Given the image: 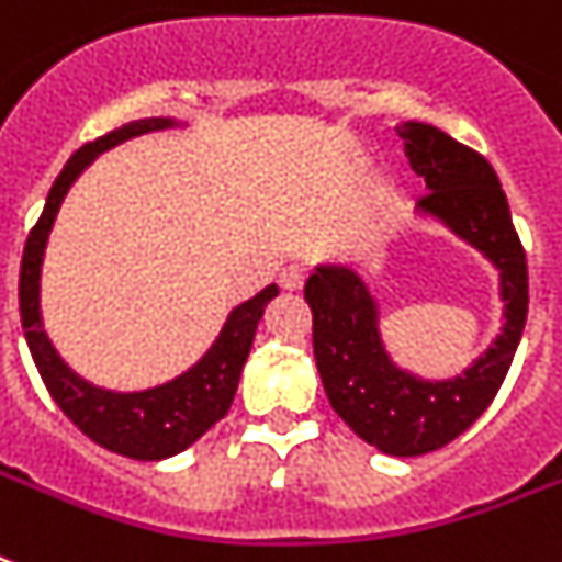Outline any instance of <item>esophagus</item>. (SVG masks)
I'll return each mask as SVG.
<instances>
[{"instance_id": "obj_1", "label": "esophagus", "mask_w": 562, "mask_h": 562, "mask_svg": "<svg viewBox=\"0 0 562 562\" xmlns=\"http://www.w3.org/2000/svg\"><path fill=\"white\" fill-rule=\"evenodd\" d=\"M306 268L303 265H285L280 271V285L285 291H300L303 289V282H306Z\"/></svg>"}]
</instances>
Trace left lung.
Instances as JSON below:
<instances>
[{
	"instance_id": "left-lung-1",
	"label": "left lung",
	"mask_w": 562,
	"mask_h": 562,
	"mask_svg": "<svg viewBox=\"0 0 562 562\" xmlns=\"http://www.w3.org/2000/svg\"><path fill=\"white\" fill-rule=\"evenodd\" d=\"M400 136L428 187L419 215L446 224L498 268L505 329L463 375L426 382L387 359L379 308L356 271L321 265L306 282V303L317 373L335 414L379 452L414 458L463 435L505 382L528 317V262L502 183L479 151L423 122H405Z\"/></svg>"
}]
</instances>
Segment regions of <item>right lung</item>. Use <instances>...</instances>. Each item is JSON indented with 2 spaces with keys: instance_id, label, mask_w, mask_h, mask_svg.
Masks as SVG:
<instances>
[{
  "instance_id": "right-lung-1",
  "label": "right lung",
  "mask_w": 562,
  "mask_h": 562,
  "mask_svg": "<svg viewBox=\"0 0 562 562\" xmlns=\"http://www.w3.org/2000/svg\"><path fill=\"white\" fill-rule=\"evenodd\" d=\"M171 125H175L171 119H139V122H127V125L99 136L95 143L78 148L64 166V171L57 175L46 206H43V215L31 227L20 268L22 329H25L31 359L37 364L40 379L52 393V400L90 440L110 452L136 458V461H162V458L183 452L206 428L215 426L227 414L233 396H236L238 375L245 368L250 344H254L256 326L262 321L265 306L280 291L277 285H268L254 300L233 308L210 352L192 370L160 384V387H151V391H104V387L83 382L81 375L72 373L66 368V361L57 356L46 329H43V321H40V265H43V250H46L57 210H60L75 178L101 151L125 143L131 136L162 131Z\"/></svg>"
}]
</instances>
